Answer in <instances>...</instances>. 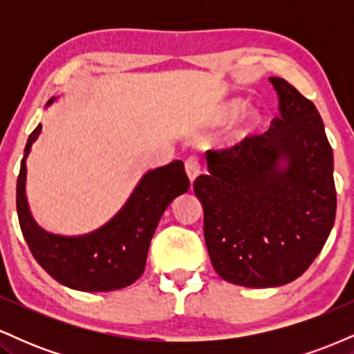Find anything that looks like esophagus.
<instances>
[{
	"instance_id": "1",
	"label": "esophagus",
	"mask_w": 354,
	"mask_h": 354,
	"mask_svg": "<svg viewBox=\"0 0 354 354\" xmlns=\"http://www.w3.org/2000/svg\"><path fill=\"white\" fill-rule=\"evenodd\" d=\"M185 169H186V174H188L189 181L193 183L194 178H196L198 174L201 173V161H200V158H198L196 154H191L188 160H186Z\"/></svg>"
}]
</instances>
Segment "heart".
<instances>
[{
	"label": "heart",
	"instance_id": "obj_1",
	"mask_svg": "<svg viewBox=\"0 0 354 354\" xmlns=\"http://www.w3.org/2000/svg\"><path fill=\"white\" fill-rule=\"evenodd\" d=\"M238 109V104H230L228 108H225L221 111V115H219V120H226V118H230L231 115H233L234 111ZM256 128V118L254 116H248L243 120V123L236 126L233 131V140L234 141H239L243 140V138H246L250 133H253Z\"/></svg>",
	"mask_w": 354,
	"mask_h": 354
}]
</instances>
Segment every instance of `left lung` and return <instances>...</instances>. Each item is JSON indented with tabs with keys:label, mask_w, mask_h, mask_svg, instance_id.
<instances>
[{
	"label": "left lung",
	"mask_w": 354,
	"mask_h": 354,
	"mask_svg": "<svg viewBox=\"0 0 354 354\" xmlns=\"http://www.w3.org/2000/svg\"><path fill=\"white\" fill-rule=\"evenodd\" d=\"M279 118L261 135L206 153L193 189L216 273L248 288L295 281L315 261L336 216L333 149L313 101L270 78ZM279 159L287 166L279 169Z\"/></svg>",
	"instance_id": "1"
}]
</instances>
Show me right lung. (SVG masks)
I'll use <instances>...</instances> for the list:
<instances>
[{
	"label": "right lung",
	"mask_w": 354,
	"mask_h": 354,
	"mask_svg": "<svg viewBox=\"0 0 354 354\" xmlns=\"http://www.w3.org/2000/svg\"><path fill=\"white\" fill-rule=\"evenodd\" d=\"M39 131L41 124L28 138L16 183L19 226L31 254L48 274L73 290L113 291L129 286L143 274L149 243L161 214L174 198L189 188L185 165L178 160L145 174L124 208L95 233L58 236L36 225L24 194L26 156Z\"/></svg>",
	"instance_id": "right-lung-1"
}]
</instances>
